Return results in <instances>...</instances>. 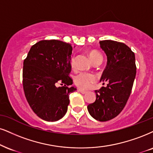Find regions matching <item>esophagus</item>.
<instances>
[{
	"instance_id": "esophagus-1",
	"label": "esophagus",
	"mask_w": 153,
	"mask_h": 153,
	"mask_svg": "<svg viewBox=\"0 0 153 153\" xmlns=\"http://www.w3.org/2000/svg\"><path fill=\"white\" fill-rule=\"evenodd\" d=\"M78 91H79L80 93H82V94H86V91H84V90H82V89H81V88H79L78 89Z\"/></svg>"
}]
</instances>
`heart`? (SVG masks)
Here are the masks:
<instances>
[{"label": "heart", "instance_id": "b5f03b06", "mask_svg": "<svg viewBox=\"0 0 153 153\" xmlns=\"http://www.w3.org/2000/svg\"><path fill=\"white\" fill-rule=\"evenodd\" d=\"M89 56L93 63H95L97 62H102L103 61V56L97 51H91L89 52ZM71 66L72 68L75 67L74 57L71 58ZM74 82L78 87L83 88V89H88V88H91L94 83L97 82V77L93 74L81 72L74 76Z\"/></svg>", "mask_w": 153, "mask_h": 153}]
</instances>
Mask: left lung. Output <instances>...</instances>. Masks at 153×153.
Listing matches in <instances>:
<instances>
[{
    "label": "left lung",
    "instance_id": "left-lung-1",
    "mask_svg": "<svg viewBox=\"0 0 153 153\" xmlns=\"http://www.w3.org/2000/svg\"><path fill=\"white\" fill-rule=\"evenodd\" d=\"M99 43L107 56V65L100 81L108 84L96 90L97 99L87 109L94 119L107 121L125 107L133 88L136 65L134 52L124 43L110 39Z\"/></svg>",
    "mask_w": 153,
    "mask_h": 153
}]
</instances>
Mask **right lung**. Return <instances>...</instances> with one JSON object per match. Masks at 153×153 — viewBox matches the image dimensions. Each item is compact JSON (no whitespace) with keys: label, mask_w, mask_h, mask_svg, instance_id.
Segmentation results:
<instances>
[{"label":"right lung","mask_w":153,"mask_h":153,"mask_svg":"<svg viewBox=\"0 0 153 153\" xmlns=\"http://www.w3.org/2000/svg\"><path fill=\"white\" fill-rule=\"evenodd\" d=\"M72 47L57 39L32 46L23 62L22 85L26 99L37 116L56 121L66 114L69 94L76 91L69 76Z\"/></svg>","instance_id":"right-lung-1"}]
</instances>
